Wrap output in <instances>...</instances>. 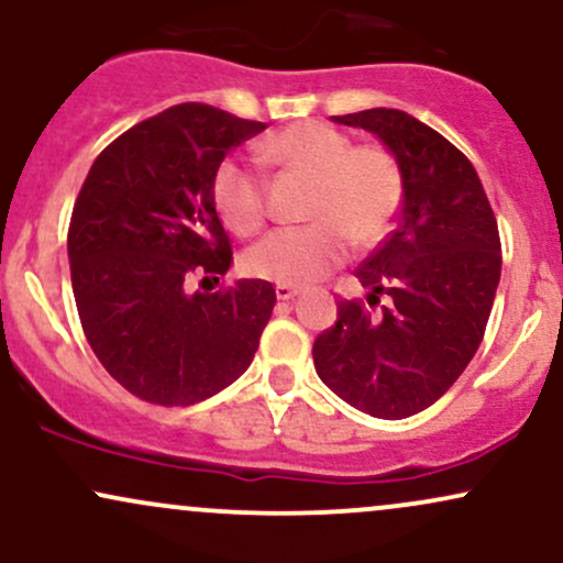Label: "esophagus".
Segmentation results:
<instances>
[{
	"label": "esophagus",
	"instance_id": "34e87169",
	"mask_svg": "<svg viewBox=\"0 0 563 563\" xmlns=\"http://www.w3.org/2000/svg\"><path fill=\"white\" fill-rule=\"evenodd\" d=\"M299 294H301V290L294 288V286H283V283H280V286H275V296L280 301H294Z\"/></svg>",
	"mask_w": 563,
	"mask_h": 563
}]
</instances>
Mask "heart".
I'll use <instances>...</instances> for the list:
<instances>
[{
	"label": "heart",
	"instance_id": "obj_1",
	"mask_svg": "<svg viewBox=\"0 0 563 563\" xmlns=\"http://www.w3.org/2000/svg\"><path fill=\"white\" fill-rule=\"evenodd\" d=\"M269 164L312 177L307 228H283L251 245L245 273L283 286H309L357 245L380 241L402 200V174L380 145H352L339 129L294 124L262 145ZM217 211L230 230L251 235L267 217L264 179L241 158H224L211 183Z\"/></svg>",
	"mask_w": 563,
	"mask_h": 563
}]
</instances>
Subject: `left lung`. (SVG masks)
<instances>
[{
  "instance_id": "left-lung-1",
  "label": "left lung",
  "mask_w": 563,
  "mask_h": 563,
  "mask_svg": "<svg viewBox=\"0 0 563 563\" xmlns=\"http://www.w3.org/2000/svg\"><path fill=\"white\" fill-rule=\"evenodd\" d=\"M376 134L402 174L397 228L354 269L378 314L339 301L312 346L322 384L373 418L399 421L434 405L482 344L500 283V235L471 161L397 108L331 115Z\"/></svg>"
}]
</instances>
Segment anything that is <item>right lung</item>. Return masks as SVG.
I'll return each instance as SVG.
<instances>
[{"instance_id":"add662e5","label":"right lung","mask_w":563,"mask_h":563,"mask_svg":"<svg viewBox=\"0 0 563 563\" xmlns=\"http://www.w3.org/2000/svg\"><path fill=\"white\" fill-rule=\"evenodd\" d=\"M264 129L183 102L113 140L84 179L68 230L76 309L97 360L134 397L196 405L254 360L273 283L219 294L190 283L230 269L211 183L232 147Z\"/></svg>"}]
</instances>
